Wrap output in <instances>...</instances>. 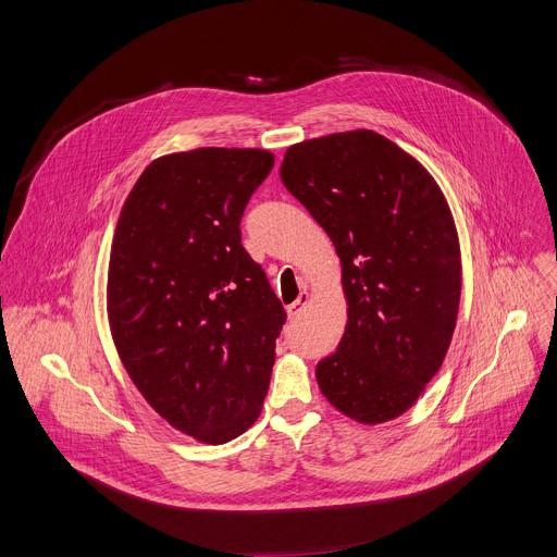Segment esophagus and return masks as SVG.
<instances>
[{"instance_id":"esophagus-1","label":"esophagus","mask_w":557,"mask_h":557,"mask_svg":"<svg viewBox=\"0 0 557 557\" xmlns=\"http://www.w3.org/2000/svg\"><path fill=\"white\" fill-rule=\"evenodd\" d=\"M308 301H310V295H308L306 290H301V293H299V297H297L293 304H288V306H286V314L290 317V320H295V317H299V314L306 310Z\"/></svg>"}]
</instances>
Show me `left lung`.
Returning <instances> with one entry per match:
<instances>
[{
  "label": "left lung",
  "instance_id": "8db88e82",
  "mask_svg": "<svg viewBox=\"0 0 557 557\" xmlns=\"http://www.w3.org/2000/svg\"><path fill=\"white\" fill-rule=\"evenodd\" d=\"M284 187L320 222L348 304L339 348L317 363L329 404L379 425L441 370L460 304V245L434 176L389 138L352 129L286 149Z\"/></svg>",
  "mask_w": 557,
  "mask_h": 557
}]
</instances>
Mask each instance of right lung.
I'll return each mask as SVG.
<instances>
[{"mask_svg": "<svg viewBox=\"0 0 557 557\" xmlns=\"http://www.w3.org/2000/svg\"><path fill=\"white\" fill-rule=\"evenodd\" d=\"M269 149L198 147L151 161L121 209L108 322L145 401L222 445L260 417L286 312L243 247L240 220Z\"/></svg>", "mask_w": 557, "mask_h": 557, "instance_id": "right-lung-1", "label": "right lung"}]
</instances>
